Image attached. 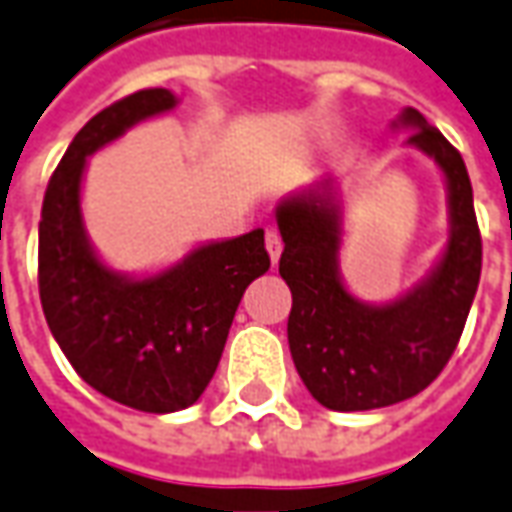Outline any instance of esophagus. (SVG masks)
Instances as JSON below:
<instances>
[{
  "label": "esophagus",
  "instance_id": "1",
  "mask_svg": "<svg viewBox=\"0 0 512 512\" xmlns=\"http://www.w3.org/2000/svg\"><path fill=\"white\" fill-rule=\"evenodd\" d=\"M264 245H267V253H270V262H273V264L279 262L281 250H284V242H281L279 233L267 231V236H264Z\"/></svg>",
  "mask_w": 512,
  "mask_h": 512
}]
</instances>
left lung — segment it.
<instances>
[{
	"label": "left lung",
	"mask_w": 512,
	"mask_h": 512,
	"mask_svg": "<svg viewBox=\"0 0 512 512\" xmlns=\"http://www.w3.org/2000/svg\"><path fill=\"white\" fill-rule=\"evenodd\" d=\"M445 171L451 242L440 267L406 298L369 307L338 276V205L321 183L276 208L284 253L281 279L293 293L287 341L298 375L321 406L366 411L408 400L431 386L454 355L482 273V233L462 154L408 106L400 118Z\"/></svg>",
	"instance_id": "8db88e82"
}]
</instances>
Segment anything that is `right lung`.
I'll return each instance as SVG.
<instances>
[{
	"mask_svg": "<svg viewBox=\"0 0 512 512\" xmlns=\"http://www.w3.org/2000/svg\"><path fill=\"white\" fill-rule=\"evenodd\" d=\"M174 104L154 87L101 109L53 171L39 222L41 310L61 352L95 392L149 414L200 400L248 284L270 270L262 228L197 248L154 279H123L95 259L78 208L87 154Z\"/></svg>",
	"mask_w": 512,
	"mask_h": 512,
	"instance_id": "1",
	"label": "right lung"
}]
</instances>
